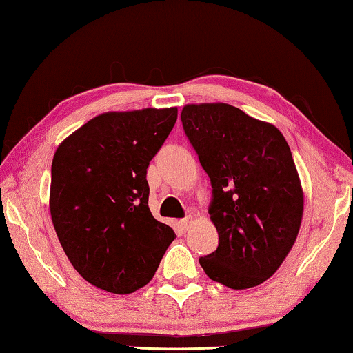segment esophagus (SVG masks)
<instances>
[{"label":"esophagus","mask_w":353,"mask_h":353,"mask_svg":"<svg viewBox=\"0 0 353 353\" xmlns=\"http://www.w3.org/2000/svg\"><path fill=\"white\" fill-rule=\"evenodd\" d=\"M192 223H193V217H192V215H187L185 219H182V220H181V227H182L183 230H188V228H190V227H192Z\"/></svg>","instance_id":"1"}]
</instances>
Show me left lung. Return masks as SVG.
Masks as SVG:
<instances>
[{"label":"left lung","mask_w":353,"mask_h":353,"mask_svg":"<svg viewBox=\"0 0 353 353\" xmlns=\"http://www.w3.org/2000/svg\"><path fill=\"white\" fill-rule=\"evenodd\" d=\"M188 143L210 179L209 215L219 233L199 265L234 290L260 285L285 260L303 217V190L290 147L274 125L225 103L188 104Z\"/></svg>","instance_id":"8db88e82"}]
</instances>
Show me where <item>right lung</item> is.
<instances>
[{"instance_id": "1", "label": "right lung", "mask_w": 353, "mask_h": 353, "mask_svg": "<svg viewBox=\"0 0 353 353\" xmlns=\"http://www.w3.org/2000/svg\"><path fill=\"white\" fill-rule=\"evenodd\" d=\"M176 120L177 108L106 112L55 152L52 222L74 270L101 290L144 287L176 238L152 215L145 179Z\"/></svg>"}]
</instances>
